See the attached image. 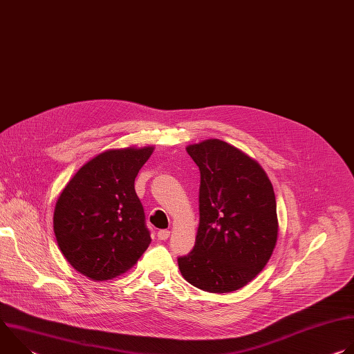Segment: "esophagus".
I'll use <instances>...</instances> for the list:
<instances>
[{"label": "esophagus", "mask_w": 354, "mask_h": 354, "mask_svg": "<svg viewBox=\"0 0 354 354\" xmlns=\"http://www.w3.org/2000/svg\"><path fill=\"white\" fill-rule=\"evenodd\" d=\"M169 235H171V231H168V230H161V231H158V234H157L158 239H161V241L168 239Z\"/></svg>", "instance_id": "obj_1"}]
</instances>
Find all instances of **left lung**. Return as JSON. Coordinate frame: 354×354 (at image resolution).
<instances>
[{
  "instance_id": "obj_1",
  "label": "left lung",
  "mask_w": 354,
  "mask_h": 354,
  "mask_svg": "<svg viewBox=\"0 0 354 354\" xmlns=\"http://www.w3.org/2000/svg\"><path fill=\"white\" fill-rule=\"evenodd\" d=\"M186 151L200 169V221L193 250L178 258L179 270L200 290H239L266 266L277 242L272 182L255 160L218 138Z\"/></svg>"
}]
</instances>
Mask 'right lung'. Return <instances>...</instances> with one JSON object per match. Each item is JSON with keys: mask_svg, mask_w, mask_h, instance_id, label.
Instances as JSON below:
<instances>
[{"mask_svg": "<svg viewBox=\"0 0 354 354\" xmlns=\"http://www.w3.org/2000/svg\"><path fill=\"white\" fill-rule=\"evenodd\" d=\"M153 151V145L104 151L77 171L56 201L59 248L91 280L126 273L151 242L134 180Z\"/></svg>", "mask_w": 354, "mask_h": 354, "instance_id": "obj_1", "label": "right lung"}]
</instances>
